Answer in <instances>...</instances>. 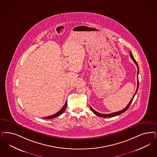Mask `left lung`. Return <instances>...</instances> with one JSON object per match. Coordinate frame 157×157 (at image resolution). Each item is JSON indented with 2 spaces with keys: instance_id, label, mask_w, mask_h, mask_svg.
I'll return each mask as SVG.
<instances>
[{
  "instance_id": "obj_1",
  "label": "left lung",
  "mask_w": 157,
  "mask_h": 157,
  "mask_svg": "<svg viewBox=\"0 0 157 157\" xmlns=\"http://www.w3.org/2000/svg\"><path fill=\"white\" fill-rule=\"evenodd\" d=\"M130 57H131L132 59H133V61H134V63H135L136 65H137V89H136V93H135V94H134L133 97L131 99V100L130 101L129 103L128 104V105H127V106H126V107L124 109H122V110H121V111H120L115 112V113H111V114H100V113H98L97 111H96L94 109H93L90 106H89V107H90V109L92 110V112H93L94 114H96V115L98 116V117H103V118H111V117H115V116H118V115H119L122 114V113H124L125 112V111H126L129 108V107L130 105V104H131V103H132V101H133V98L135 97L136 94L137 93V90H138V88H139V79H138V75H139V66H138V64H137V63L135 59V58L133 57V55H132V52H130Z\"/></svg>"
}]
</instances>
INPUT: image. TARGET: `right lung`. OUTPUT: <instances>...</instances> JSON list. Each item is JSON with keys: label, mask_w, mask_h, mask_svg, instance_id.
<instances>
[{"label": "right lung", "mask_w": 157, "mask_h": 157, "mask_svg": "<svg viewBox=\"0 0 157 157\" xmlns=\"http://www.w3.org/2000/svg\"><path fill=\"white\" fill-rule=\"evenodd\" d=\"M67 101H66V102H65V104L64 105L63 107L61 108V109L59 110V112H57V113H56V114H54V115H53L49 116V117H44V119H53V118H56V117H59V116L60 115H61V114H63V113L65 111V109H66V108H67Z\"/></svg>", "instance_id": "right-lung-1"}]
</instances>
